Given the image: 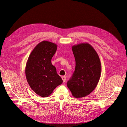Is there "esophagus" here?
Segmentation results:
<instances>
[{"label": "esophagus", "mask_w": 127, "mask_h": 127, "mask_svg": "<svg viewBox=\"0 0 127 127\" xmlns=\"http://www.w3.org/2000/svg\"><path fill=\"white\" fill-rule=\"evenodd\" d=\"M62 79H63V82H65V80H66V78H65V76H63V77H62Z\"/></svg>", "instance_id": "1"}]
</instances>
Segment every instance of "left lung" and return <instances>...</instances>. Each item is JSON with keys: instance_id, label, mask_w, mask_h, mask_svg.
<instances>
[{"instance_id": "obj_1", "label": "left lung", "mask_w": 127, "mask_h": 127, "mask_svg": "<svg viewBox=\"0 0 127 127\" xmlns=\"http://www.w3.org/2000/svg\"><path fill=\"white\" fill-rule=\"evenodd\" d=\"M75 60L74 72L67 82L74 97L82 98L96 88L101 75V64L97 53L88 43L72 46Z\"/></svg>"}]
</instances>
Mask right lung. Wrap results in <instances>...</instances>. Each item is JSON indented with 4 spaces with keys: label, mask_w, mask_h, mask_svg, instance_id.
<instances>
[{
    "label": "right lung",
    "mask_w": 127,
    "mask_h": 127,
    "mask_svg": "<svg viewBox=\"0 0 127 127\" xmlns=\"http://www.w3.org/2000/svg\"><path fill=\"white\" fill-rule=\"evenodd\" d=\"M57 49L55 43L43 40L34 47L26 64L25 72L30 87L43 97H48L63 83L51 62Z\"/></svg>",
    "instance_id": "obj_1"
}]
</instances>
